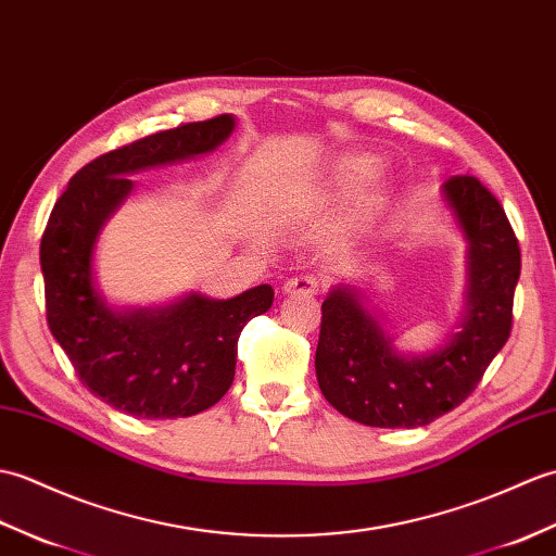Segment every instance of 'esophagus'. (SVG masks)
I'll list each match as a JSON object with an SVG mask.
<instances>
[{
	"instance_id": "34e87169",
	"label": "esophagus",
	"mask_w": 556,
	"mask_h": 556,
	"mask_svg": "<svg viewBox=\"0 0 556 556\" xmlns=\"http://www.w3.org/2000/svg\"><path fill=\"white\" fill-rule=\"evenodd\" d=\"M320 290H324V282L314 276H300L282 282V294L288 298H316Z\"/></svg>"
}]
</instances>
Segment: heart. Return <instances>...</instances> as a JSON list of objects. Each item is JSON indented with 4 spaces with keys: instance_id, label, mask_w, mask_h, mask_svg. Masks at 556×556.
<instances>
[{
    "instance_id": "b5f03b06",
    "label": "heart",
    "mask_w": 556,
    "mask_h": 556,
    "mask_svg": "<svg viewBox=\"0 0 556 556\" xmlns=\"http://www.w3.org/2000/svg\"><path fill=\"white\" fill-rule=\"evenodd\" d=\"M378 170H380V159L374 154L344 156L336 166H332L330 185L332 188H354V185L371 180Z\"/></svg>"
}]
</instances>
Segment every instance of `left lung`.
I'll return each instance as SVG.
<instances>
[{
	"label": "left lung",
	"instance_id": "left-lung-1",
	"mask_svg": "<svg viewBox=\"0 0 556 556\" xmlns=\"http://www.w3.org/2000/svg\"><path fill=\"white\" fill-rule=\"evenodd\" d=\"M440 192L466 240L464 312L442 348L402 354L382 318L350 286H336L320 304L318 388L356 424L428 426L476 390L509 340L521 250L507 214L473 176H454Z\"/></svg>",
	"mask_w": 556,
	"mask_h": 556
}]
</instances>
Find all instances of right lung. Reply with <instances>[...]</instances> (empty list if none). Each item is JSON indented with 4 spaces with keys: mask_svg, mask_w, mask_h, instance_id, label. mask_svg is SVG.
<instances>
[{
    "mask_svg": "<svg viewBox=\"0 0 556 556\" xmlns=\"http://www.w3.org/2000/svg\"><path fill=\"white\" fill-rule=\"evenodd\" d=\"M232 130L236 116L224 114L97 156L49 214L40 244L49 330L83 386L118 412L185 418L214 406L236 378L247 320L274 304V288L256 286L230 300L188 292L168 304L118 309L97 288V240L135 190L130 176L214 152Z\"/></svg>",
    "mask_w": 556,
    "mask_h": 556,
    "instance_id": "right-lung-1",
    "label": "right lung"
}]
</instances>
